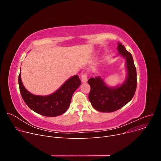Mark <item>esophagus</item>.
<instances>
[{
	"label": "esophagus",
	"mask_w": 161,
	"mask_h": 161,
	"mask_svg": "<svg viewBox=\"0 0 161 161\" xmlns=\"http://www.w3.org/2000/svg\"><path fill=\"white\" fill-rule=\"evenodd\" d=\"M81 81L83 83H85L87 81V80H88V78H87V75L86 73H83L82 75H81Z\"/></svg>",
	"instance_id": "34e87169"
}]
</instances>
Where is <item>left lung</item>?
<instances>
[{
    "mask_svg": "<svg viewBox=\"0 0 161 161\" xmlns=\"http://www.w3.org/2000/svg\"><path fill=\"white\" fill-rule=\"evenodd\" d=\"M117 50L119 53L125 57L126 60L127 75L124 82L120 86L109 87L100 76L88 80L91 88L88 95L89 101L96 110L101 112H113L120 109L132 99L136 92L137 74L132 55L120 42Z\"/></svg>",
    "mask_w": 161,
    "mask_h": 161,
    "instance_id": "obj_1",
    "label": "left lung"
}]
</instances>
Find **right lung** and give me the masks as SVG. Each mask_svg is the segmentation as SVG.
<instances>
[{"label":"right lung","instance_id":"add662e5","mask_svg":"<svg viewBox=\"0 0 161 161\" xmlns=\"http://www.w3.org/2000/svg\"><path fill=\"white\" fill-rule=\"evenodd\" d=\"M18 84L21 96L30 109L46 117H57L65 113L69 107L75 90L81 85L78 75L68 79L54 93L48 96L34 95L25 88L18 76Z\"/></svg>","mask_w":161,"mask_h":161}]
</instances>
